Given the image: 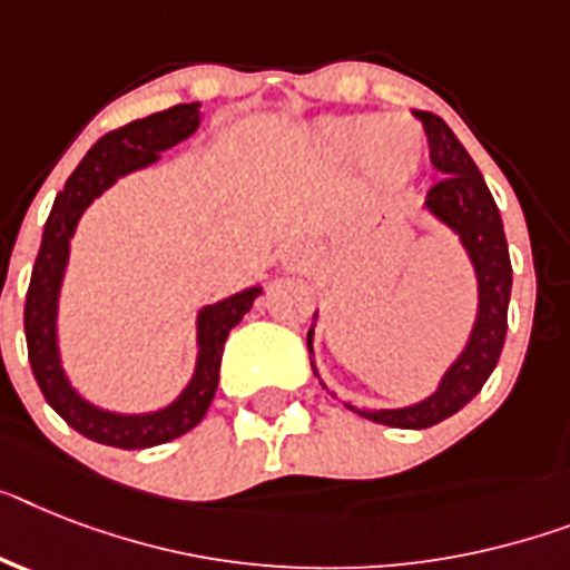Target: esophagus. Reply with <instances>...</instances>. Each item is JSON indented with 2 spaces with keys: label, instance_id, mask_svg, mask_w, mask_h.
<instances>
[{
  "label": "esophagus",
  "instance_id": "34e87169",
  "mask_svg": "<svg viewBox=\"0 0 570 570\" xmlns=\"http://www.w3.org/2000/svg\"><path fill=\"white\" fill-rule=\"evenodd\" d=\"M314 253L305 247V244H288L285 247V253H282V262H285V267L288 271H305V267L312 265Z\"/></svg>",
  "mask_w": 570,
  "mask_h": 570
}]
</instances>
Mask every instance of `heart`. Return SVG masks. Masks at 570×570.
I'll return each mask as SVG.
<instances>
[{
  "mask_svg": "<svg viewBox=\"0 0 570 570\" xmlns=\"http://www.w3.org/2000/svg\"><path fill=\"white\" fill-rule=\"evenodd\" d=\"M314 139L337 163L361 157L381 180H411L420 168L422 130L407 116H328L317 121Z\"/></svg>",
  "mask_w": 570,
  "mask_h": 570,
  "instance_id": "b5f03b06",
  "label": "heart"
}]
</instances>
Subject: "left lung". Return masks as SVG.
I'll return each instance as SVG.
<instances>
[{"label":"left lung","instance_id":"left-lung-1","mask_svg":"<svg viewBox=\"0 0 570 570\" xmlns=\"http://www.w3.org/2000/svg\"><path fill=\"white\" fill-rule=\"evenodd\" d=\"M416 119L425 127L431 163H434L436 171L445 174L434 189H428L425 209L458 235L460 244H463L465 256L474 267V279H478V314H474L472 332H469L463 352L451 361L431 396L416 404H407V407H379V411L346 404L350 411H355L364 420L390 428H413V431L449 420L481 393V387L495 370L498 358H501V350H504L507 308H510L512 288L504 220H501V212L489 195L483 174L478 171L469 150L460 145L454 130L440 116L416 110ZM314 320H317V312H314ZM308 355H312L314 375L320 379L317 364H314V326L308 328Z\"/></svg>","mask_w":570,"mask_h":570}]
</instances>
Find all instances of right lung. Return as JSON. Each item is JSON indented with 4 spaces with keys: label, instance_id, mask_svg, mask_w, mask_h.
<instances>
[{
    "label": "right lung",
    "instance_id": "right-lung-1",
    "mask_svg": "<svg viewBox=\"0 0 570 570\" xmlns=\"http://www.w3.org/2000/svg\"><path fill=\"white\" fill-rule=\"evenodd\" d=\"M200 119H204L200 105L191 101V105L168 107L163 112L136 119L101 136L87 150V157L78 163L72 177L66 180L63 191L55 197V206H51L46 229H42L35 271H31V285H28L26 296V343L31 373H35L46 402L63 416L66 425H72L87 440L112 445V449L134 451L163 445L168 440L189 434L191 428L204 420L212 399H215V390H218L220 355H224L227 335L242 323L244 314L256 303V296L262 294V285H250V288L224 296L218 303L204 305L197 312L195 373H191L189 384L180 390V396L159 411L119 413L98 407L72 387V381L63 370L58 343V305L66 265H69V242L78 229V220L87 206L101 191L110 189L119 177L154 166L163 150L189 139L200 127Z\"/></svg>",
    "mask_w": 570,
    "mask_h": 570
}]
</instances>
